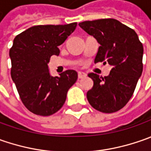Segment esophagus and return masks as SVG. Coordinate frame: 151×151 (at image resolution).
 <instances>
[{
    "label": "esophagus",
    "mask_w": 151,
    "mask_h": 151,
    "mask_svg": "<svg viewBox=\"0 0 151 151\" xmlns=\"http://www.w3.org/2000/svg\"><path fill=\"white\" fill-rule=\"evenodd\" d=\"M86 76V75L84 72H78V78L79 79H83Z\"/></svg>",
    "instance_id": "esophagus-1"
}]
</instances>
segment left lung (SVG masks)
Segmentation results:
<instances>
[{
    "mask_svg": "<svg viewBox=\"0 0 151 151\" xmlns=\"http://www.w3.org/2000/svg\"><path fill=\"white\" fill-rule=\"evenodd\" d=\"M79 26L100 44L94 62L112 67L107 76L88 75L94 84L87 100L99 112L115 113L130 100L142 74V43L134 29L113 18L85 21Z\"/></svg>",
    "mask_w": 151,
    "mask_h": 151,
    "instance_id": "left-lung-1",
    "label": "left lung"
}]
</instances>
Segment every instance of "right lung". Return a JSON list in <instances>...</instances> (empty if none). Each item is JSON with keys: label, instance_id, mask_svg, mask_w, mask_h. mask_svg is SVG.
<instances>
[{"label": "right lung", "instance_id": "obj_1", "mask_svg": "<svg viewBox=\"0 0 151 151\" xmlns=\"http://www.w3.org/2000/svg\"><path fill=\"white\" fill-rule=\"evenodd\" d=\"M77 26L38 25L17 35L9 55L11 76L23 105L36 115L50 116L58 112L66 100L68 90L76 83L77 73L68 70L51 76L50 57L60 55L63 44Z\"/></svg>", "mask_w": 151, "mask_h": 151}]
</instances>
